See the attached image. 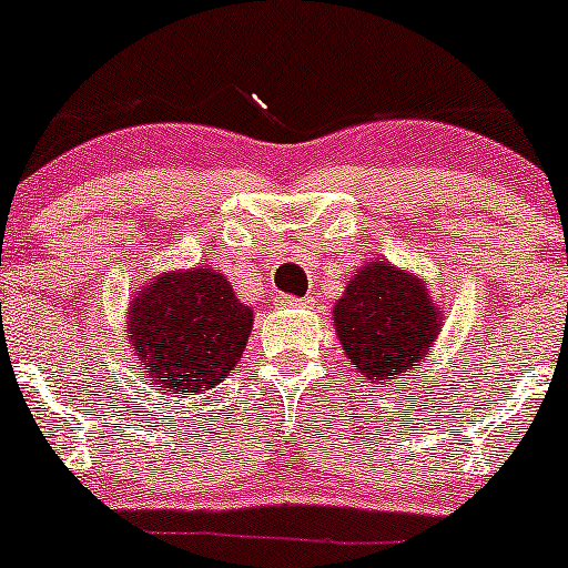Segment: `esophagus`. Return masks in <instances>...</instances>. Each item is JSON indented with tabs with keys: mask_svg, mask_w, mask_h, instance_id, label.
Returning <instances> with one entry per match:
<instances>
[{
	"mask_svg": "<svg viewBox=\"0 0 568 568\" xmlns=\"http://www.w3.org/2000/svg\"><path fill=\"white\" fill-rule=\"evenodd\" d=\"M312 298H296V296H288V293H280L277 296V306H310Z\"/></svg>",
	"mask_w": 568,
	"mask_h": 568,
	"instance_id": "esophagus-1",
	"label": "esophagus"
}]
</instances>
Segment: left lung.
<instances>
[{
  "instance_id": "obj_1",
  "label": "left lung",
  "mask_w": 568,
  "mask_h": 568,
  "mask_svg": "<svg viewBox=\"0 0 568 568\" xmlns=\"http://www.w3.org/2000/svg\"><path fill=\"white\" fill-rule=\"evenodd\" d=\"M352 368L376 382H406L438 338L440 312L427 283L389 262H368L334 306Z\"/></svg>"
}]
</instances>
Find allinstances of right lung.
<instances>
[{
  "label": "right lung",
  "mask_w": 568,
  "mask_h": 568,
  "mask_svg": "<svg viewBox=\"0 0 568 568\" xmlns=\"http://www.w3.org/2000/svg\"><path fill=\"white\" fill-rule=\"evenodd\" d=\"M251 328L253 310L234 296L230 280L197 266L158 275L128 310L130 349L143 379L171 395H197L224 382Z\"/></svg>",
  "instance_id": "1"
}]
</instances>
